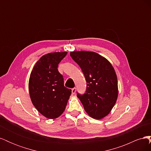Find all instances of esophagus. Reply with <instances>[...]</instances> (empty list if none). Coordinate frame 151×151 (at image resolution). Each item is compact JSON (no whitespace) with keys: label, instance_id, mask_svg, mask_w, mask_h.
I'll return each mask as SVG.
<instances>
[{"label":"esophagus","instance_id":"34e87169","mask_svg":"<svg viewBox=\"0 0 151 151\" xmlns=\"http://www.w3.org/2000/svg\"><path fill=\"white\" fill-rule=\"evenodd\" d=\"M76 88H72V94H74L76 93Z\"/></svg>","mask_w":151,"mask_h":151}]
</instances>
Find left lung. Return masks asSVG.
Masks as SVG:
<instances>
[{
	"label": "left lung",
	"instance_id": "1",
	"mask_svg": "<svg viewBox=\"0 0 151 151\" xmlns=\"http://www.w3.org/2000/svg\"><path fill=\"white\" fill-rule=\"evenodd\" d=\"M70 55L81 67L87 82L84 94L77 93L86 112L101 119L111 111L118 97L115 70L106 58L95 52H73Z\"/></svg>",
	"mask_w": 151,
	"mask_h": 151
}]
</instances>
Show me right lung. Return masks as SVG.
I'll return each mask as SVG.
<instances>
[{
  "instance_id": "add662e5",
  "label": "right lung",
  "mask_w": 151,
  "mask_h": 151,
  "mask_svg": "<svg viewBox=\"0 0 151 151\" xmlns=\"http://www.w3.org/2000/svg\"><path fill=\"white\" fill-rule=\"evenodd\" d=\"M67 52L45 55L36 63L29 81L31 101L45 117L53 119L64 111L71 89L64 86L63 76L58 70V63Z\"/></svg>"
}]
</instances>
